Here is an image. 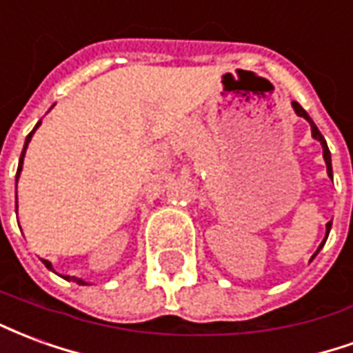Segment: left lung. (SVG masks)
<instances>
[{"label":"left lung","mask_w":353,"mask_h":353,"mask_svg":"<svg viewBox=\"0 0 353 353\" xmlns=\"http://www.w3.org/2000/svg\"><path fill=\"white\" fill-rule=\"evenodd\" d=\"M293 109H295V113H296V115H299V117H303V119H306V121H308V123H310V128H312V138H314V139H318L319 143H321V147H323V159H325V164H327V174H329V177H331V179H333V166H331V153H329V147H327L325 138H323V136H321V132L318 130V126H316V124H314V121H312V119H310V115H308V113H306V111H304V109L301 108V105H299V103H296V101H293ZM329 230H331V223H327V234H325V238H323V242H321V244H319L318 252H319V250H321V248H323V244H325L327 236H329ZM318 252L314 253V257H316V255H318Z\"/></svg>","instance_id":"left-lung-1"}]
</instances>
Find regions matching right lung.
<instances>
[{
	"mask_svg": "<svg viewBox=\"0 0 353 353\" xmlns=\"http://www.w3.org/2000/svg\"><path fill=\"white\" fill-rule=\"evenodd\" d=\"M39 124H41V121L39 123L35 124V128L30 134L26 136V141H24V149H22V154H20V161H19V170H17V181H19V177H20V172H22V164H24V154H26V149H28V143L32 141V136H34V132L39 128ZM17 208H19V202H17ZM43 263H45V266L49 268V270H52V265H50L49 261H45L43 259ZM65 280L68 281H75V283H79V285H87V281L85 280H81V278H75V276H65Z\"/></svg>",
	"mask_w": 353,
	"mask_h": 353,
	"instance_id": "right-lung-1",
	"label": "right lung"
}]
</instances>
